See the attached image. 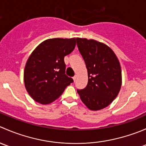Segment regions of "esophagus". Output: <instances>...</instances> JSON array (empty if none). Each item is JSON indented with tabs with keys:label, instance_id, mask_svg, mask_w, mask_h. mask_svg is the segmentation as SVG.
<instances>
[{
	"label": "esophagus",
	"instance_id": "34e87169",
	"mask_svg": "<svg viewBox=\"0 0 146 146\" xmlns=\"http://www.w3.org/2000/svg\"><path fill=\"white\" fill-rule=\"evenodd\" d=\"M73 81L76 82V79H77V76H76H76H75L73 78Z\"/></svg>",
	"mask_w": 146,
	"mask_h": 146
}]
</instances>
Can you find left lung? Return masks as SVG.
I'll use <instances>...</instances> for the list:
<instances>
[{"mask_svg": "<svg viewBox=\"0 0 146 146\" xmlns=\"http://www.w3.org/2000/svg\"><path fill=\"white\" fill-rule=\"evenodd\" d=\"M77 46L87 70L88 82L77 90L81 100L90 110H100L111 104L121 86L120 64L114 51L93 39L77 38Z\"/></svg>", "mask_w": 146, "mask_h": 146, "instance_id": "left-lung-1", "label": "left lung"}]
</instances>
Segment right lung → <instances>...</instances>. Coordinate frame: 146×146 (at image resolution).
Wrapping results in <instances>:
<instances>
[{"label":"right lung","mask_w":146,"mask_h":146,"mask_svg":"<svg viewBox=\"0 0 146 146\" xmlns=\"http://www.w3.org/2000/svg\"><path fill=\"white\" fill-rule=\"evenodd\" d=\"M76 40L54 38L44 41L28 58L24 72L26 90L34 100L49 104L73 82L65 74L64 57L74 50Z\"/></svg>","instance_id":"add662e5"}]
</instances>
